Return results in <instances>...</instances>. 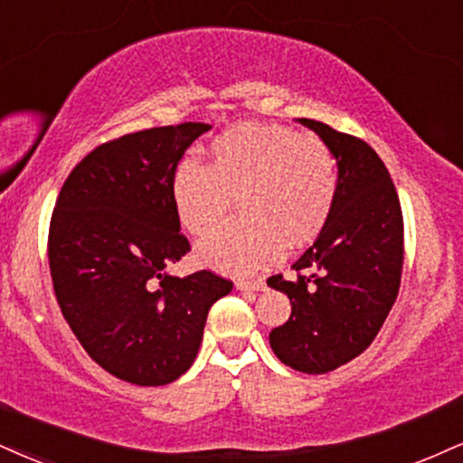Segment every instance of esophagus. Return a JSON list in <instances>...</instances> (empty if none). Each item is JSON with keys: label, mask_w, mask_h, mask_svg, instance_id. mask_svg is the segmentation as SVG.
<instances>
[{"label": "esophagus", "mask_w": 463, "mask_h": 463, "mask_svg": "<svg viewBox=\"0 0 463 463\" xmlns=\"http://www.w3.org/2000/svg\"><path fill=\"white\" fill-rule=\"evenodd\" d=\"M237 288L239 291H265L267 285L263 278H254V280H239Z\"/></svg>", "instance_id": "obj_1"}]
</instances>
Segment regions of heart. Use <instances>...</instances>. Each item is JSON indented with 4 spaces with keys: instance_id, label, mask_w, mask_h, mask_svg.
Instances as JSON below:
<instances>
[{
    "instance_id": "obj_1",
    "label": "heart",
    "mask_w": 463,
    "mask_h": 463,
    "mask_svg": "<svg viewBox=\"0 0 463 463\" xmlns=\"http://www.w3.org/2000/svg\"><path fill=\"white\" fill-rule=\"evenodd\" d=\"M172 203L192 235H207L237 195L241 216L198 246L200 260L246 274L287 246L313 241L330 220L338 165L321 137L282 125H235L209 146V165L183 159L170 178Z\"/></svg>"
}]
</instances>
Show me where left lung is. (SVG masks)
<instances>
[{"label": "left lung", "instance_id": "left-lung-1", "mask_svg": "<svg viewBox=\"0 0 463 463\" xmlns=\"http://www.w3.org/2000/svg\"><path fill=\"white\" fill-rule=\"evenodd\" d=\"M338 164V194L317 241L295 260L298 278H267L291 317L269 332L274 354L302 373H327L360 355L382 330L403 271V213L380 155L360 137L299 118Z\"/></svg>", "mask_w": 463, "mask_h": 463}]
</instances>
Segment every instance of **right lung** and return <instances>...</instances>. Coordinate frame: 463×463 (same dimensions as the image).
I'll return each instance as SVG.
<instances>
[{
    "instance_id": "1",
    "label": "right lung",
    "mask_w": 463,
    "mask_h": 463,
    "mask_svg": "<svg viewBox=\"0 0 463 463\" xmlns=\"http://www.w3.org/2000/svg\"><path fill=\"white\" fill-rule=\"evenodd\" d=\"M204 122L153 127L99 144L64 181L49 222L55 299L88 355L118 380L164 386L203 341L209 308L232 291L200 269L165 274L192 246L170 178Z\"/></svg>"
}]
</instances>
